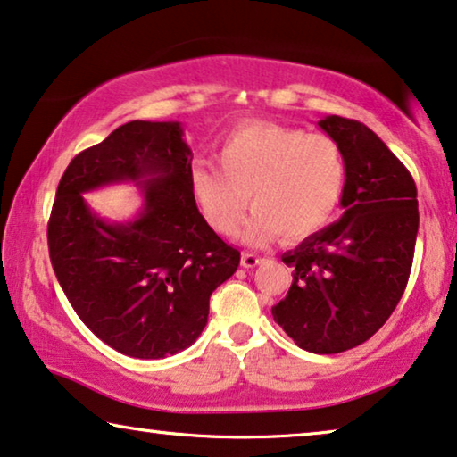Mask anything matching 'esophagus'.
<instances>
[{
	"mask_svg": "<svg viewBox=\"0 0 457 457\" xmlns=\"http://www.w3.org/2000/svg\"><path fill=\"white\" fill-rule=\"evenodd\" d=\"M261 262H262V258L254 254V252H244V254H242V267L244 269H254L256 264H261Z\"/></svg>",
	"mask_w": 457,
	"mask_h": 457,
	"instance_id": "34e87169",
	"label": "esophagus"
}]
</instances>
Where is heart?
Listing matches in <instances>:
<instances>
[{
    "mask_svg": "<svg viewBox=\"0 0 457 457\" xmlns=\"http://www.w3.org/2000/svg\"><path fill=\"white\" fill-rule=\"evenodd\" d=\"M215 155L220 170L190 168V190L203 220L221 236L234 234L250 201L248 242L277 234L303 240L328 226L343 201L346 158L330 135L248 120L231 129Z\"/></svg>",
    "mask_w": 457,
    "mask_h": 457,
    "instance_id": "1",
    "label": "heart"
}]
</instances>
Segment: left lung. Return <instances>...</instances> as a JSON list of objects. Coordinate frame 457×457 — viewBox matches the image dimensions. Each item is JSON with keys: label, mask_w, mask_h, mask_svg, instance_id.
<instances>
[{"label": "left lung", "mask_w": 457, "mask_h": 457, "mask_svg": "<svg viewBox=\"0 0 457 457\" xmlns=\"http://www.w3.org/2000/svg\"><path fill=\"white\" fill-rule=\"evenodd\" d=\"M318 127L345 152V213L285 252L294 281L270 312L303 351L335 355L376 335L403 297L419 201L411 172L370 127L337 114Z\"/></svg>", "instance_id": "left-lung-1"}]
</instances>
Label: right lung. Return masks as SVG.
Returning a JSON list of instances; mask_svg holds the SVG:
<instances>
[{"label": "right lung", "instance_id": "1", "mask_svg": "<svg viewBox=\"0 0 457 457\" xmlns=\"http://www.w3.org/2000/svg\"><path fill=\"white\" fill-rule=\"evenodd\" d=\"M190 162L180 122L131 120L61 176L46 229L53 270L81 322L122 355L185 351L205 328L211 294L240 264L196 209ZM119 181L140 185L144 207L108 224L83 193Z\"/></svg>", "mask_w": 457, "mask_h": 457}]
</instances>
